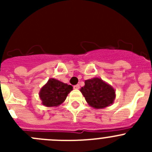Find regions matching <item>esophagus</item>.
Segmentation results:
<instances>
[{
	"label": "esophagus",
	"mask_w": 152,
	"mask_h": 152,
	"mask_svg": "<svg viewBox=\"0 0 152 152\" xmlns=\"http://www.w3.org/2000/svg\"><path fill=\"white\" fill-rule=\"evenodd\" d=\"M73 88H74V89L77 90V89H79V88H80V85H79V84H76V85L74 86Z\"/></svg>",
	"instance_id": "esophagus-1"
}]
</instances>
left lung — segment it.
Returning a JSON list of instances; mask_svg holds the SVG:
<instances>
[{"mask_svg":"<svg viewBox=\"0 0 152 152\" xmlns=\"http://www.w3.org/2000/svg\"><path fill=\"white\" fill-rule=\"evenodd\" d=\"M84 83L85 85L81 88L80 92L90 106L94 108L101 109L113 103L116 96L115 91L102 79L95 77L85 80Z\"/></svg>","mask_w":152,"mask_h":152,"instance_id":"left-lung-1","label":"left lung"}]
</instances>
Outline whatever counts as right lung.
<instances>
[{"mask_svg":"<svg viewBox=\"0 0 152 152\" xmlns=\"http://www.w3.org/2000/svg\"><path fill=\"white\" fill-rule=\"evenodd\" d=\"M72 86L61 82L56 79H49L39 92L42 104L46 107H57L66 99L72 91Z\"/></svg>","mask_w":152,"mask_h":152,"instance_id":"1","label":"right lung"}]
</instances>
